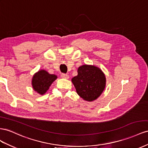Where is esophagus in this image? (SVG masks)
Returning a JSON list of instances; mask_svg holds the SVG:
<instances>
[{"label":"esophagus","mask_w":148,"mask_h":148,"mask_svg":"<svg viewBox=\"0 0 148 148\" xmlns=\"http://www.w3.org/2000/svg\"><path fill=\"white\" fill-rule=\"evenodd\" d=\"M61 77H62V78H63L67 79V78H69V75L65 74V73H62V74H61Z\"/></svg>","instance_id":"esophagus-1"}]
</instances>
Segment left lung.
Instances as JSON below:
<instances>
[{
	"label": "left lung",
	"mask_w": 148,
	"mask_h": 148,
	"mask_svg": "<svg viewBox=\"0 0 148 148\" xmlns=\"http://www.w3.org/2000/svg\"><path fill=\"white\" fill-rule=\"evenodd\" d=\"M72 83L79 97L86 101H92L98 98L105 89L106 78L98 67L84 65L78 69V75Z\"/></svg>",
	"instance_id": "obj_1"
}]
</instances>
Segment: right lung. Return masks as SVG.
<instances>
[{
	"instance_id": "1",
	"label": "right lung",
	"mask_w": 148,
	"mask_h": 148,
	"mask_svg": "<svg viewBox=\"0 0 148 148\" xmlns=\"http://www.w3.org/2000/svg\"><path fill=\"white\" fill-rule=\"evenodd\" d=\"M57 78L55 75L49 74L45 70L39 71L32 78L33 88L39 94L43 95Z\"/></svg>"
}]
</instances>
